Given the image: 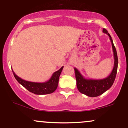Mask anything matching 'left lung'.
<instances>
[{
    "label": "left lung",
    "instance_id": "obj_1",
    "mask_svg": "<svg viewBox=\"0 0 128 128\" xmlns=\"http://www.w3.org/2000/svg\"><path fill=\"white\" fill-rule=\"evenodd\" d=\"M103 32L109 36L112 44V50H113L114 64L113 69L110 75L103 79H88V78H85L76 68H74L76 80V86L78 90L81 93L84 94L90 97H95V96H99L107 91L109 89H110L114 82L116 72H117L118 57L116 47L114 45L111 36L109 34V33H108L107 30L103 28Z\"/></svg>",
    "mask_w": 128,
    "mask_h": 128
}]
</instances>
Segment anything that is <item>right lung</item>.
<instances>
[{"label":"right lung","instance_id":"right-lung-1","mask_svg":"<svg viewBox=\"0 0 128 128\" xmlns=\"http://www.w3.org/2000/svg\"><path fill=\"white\" fill-rule=\"evenodd\" d=\"M63 67H62L60 70L53 73L50 80L44 82H35L26 81L18 76L12 70V71L16 80L25 89L36 95H46L53 93L57 89L59 78Z\"/></svg>","mask_w":128,"mask_h":128}]
</instances>
